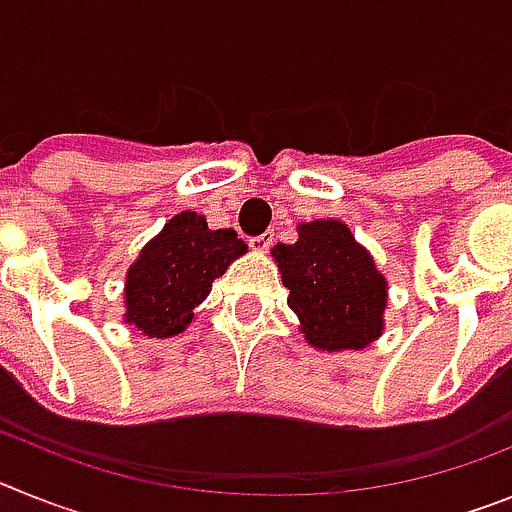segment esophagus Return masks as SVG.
<instances>
[{"label": "esophagus", "mask_w": 512, "mask_h": 512, "mask_svg": "<svg viewBox=\"0 0 512 512\" xmlns=\"http://www.w3.org/2000/svg\"><path fill=\"white\" fill-rule=\"evenodd\" d=\"M271 243H274V233H271V230H266V233H261V235H256V238H251V248H253V251H259V253L269 251Z\"/></svg>", "instance_id": "esophagus-1"}]
</instances>
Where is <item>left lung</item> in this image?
<instances>
[{"mask_svg": "<svg viewBox=\"0 0 512 512\" xmlns=\"http://www.w3.org/2000/svg\"><path fill=\"white\" fill-rule=\"evenodd\" d=\"M292 246L271 248L305 341L320 351H361L384 330L387 279L341 220L302 223Z\"/></svg>", "mask_w": 512, "mask_h": 512, "instance_id": "8db88e82", "label": "left lung"}]
</instances>
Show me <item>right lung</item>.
<instances>
[{
	"instance_id": "add662e5",
	"label": "right lung",
	"mask_w": 512,
	"mask_h": 512,
	"mask_svg": "<svg viewBox=\"0 0 512 512\" xmlns=\"http://www.w3.org/2000/svg\"><path fill=\"white\" fill-rule=\"evenodd\" d=\"M248 251L230 228L210 230L192 210L174 215L148 241L125 277V323L151 338L182 333L212 282Z\"/></svg>"
}]
</instances>
